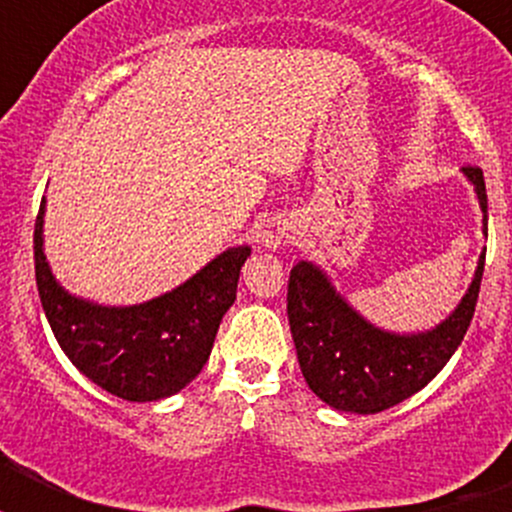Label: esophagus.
Masks as SVG:
<instances>
[{
  "label": "esophagus",
  "instance_id": "obj_1",
  "mask_svg": "<svg viewBox=\"0 0 512 512\" xmlns=\"http://www.w3.org/2000/svg\"><path fill=\"white\" fill-rule=\"evenodd\" d=\"M279 241H282V246H287V243H292V235L282 233V235H279Z\"/></svg>",
  "mask_w": 512,
  "mask_h": 512
}]
</instances>
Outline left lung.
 Masks as SVG:
<instances>
[{
	"label": "left lung",
	"instance_id": "1",
	"mask_svg": "<svg viewBox=\"0 0 512 512\" xmlns=\"http://www.w3.org/2000/svg\"><path fill=\"white\" fill-rule=\"evenodd\" d=\"M472 184L487 235L485 176L461 169ZM485 251L459 305L433 328L387 330L364 318L346 300L323 266L297 261L289 274L287 315L302 377L325 405L341 413L374 415L395 408L431 382L449 364L472 323L485 271Z\"/></svg>",
	"mask_w": 512,
	"mask_h": 512
}]
</instances>
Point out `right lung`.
I'll return each instance as SVG.
<instances>
[{"mask_svg": "<svg viewBox=\"0 0 512 512\" xmlns=\"http://www.w3.org/2000/svg\"><path fill=\"white\" fill-rule=\"evenodd\" d=\"M45 197L35 220V279L53 336L71 364L104 392L156 402L202 372L217 328L235 302L251 246H230L197 274L135 305H102L71 295L45 259Z\"/></svg>", "mask_w": 512, "mask_h": 512, "instance_id": "1", "label": "right lung"}]
</instances>
